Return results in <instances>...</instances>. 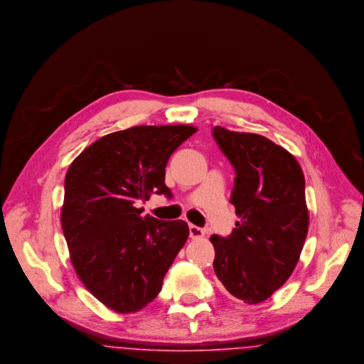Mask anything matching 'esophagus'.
Instances as JSON below:
<instances>
[{"instance_id":"esophagus-1","label":"esophagus","mask_w":364,"mask_h":364,"mask_svg":"<svg viewBox=\"0 0 364 364\" xmlns=\"http://www.w3.org/2000/svg\"><path fill=\"white\" fill-rule=\"evenodd\" d=\"M189 237L192 240H198V238H202L204 237V230L199 226H195V225H191L189 226Z\"/></svg>"}]
</instances>
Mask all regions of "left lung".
I'll return each instance as SVG.
<instances>
[{"instance_id":"obj_1","label":"left lung","mask_w":364,"mask_h":364,"mask_svg":"<svg viewBox=\"0 0 364 364\" xmlns=\"http://www.w3.org/2000/svg\"><path fill=\"white\" fill-rule=\"evenodd\" d=\"M213 135L235 171L230 203L240 218L229 237H210L214 271L235 298L260 304L299 260L309 229L305 177L291 153L262 135L220 126Z\"/></svg>"}]
</instances>
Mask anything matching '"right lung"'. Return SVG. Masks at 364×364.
<instances>
[{
    "label": "right lung",
    "mask_w": 364,
    "mask_h": 364,
    "mask_svg": "<svg viewBox=\"0 0 364 364\" xmlns=\"http://www.w3.org/2000/svg\"><path fill=\"white\" fill-rule=\"evenodd\" d=\"M196 127L135 126L104 135L72 162L60 211L70 260L89 292L127 314L149 305L188 238L184 220L142 217L139 200L172 196L165 166Z\"/></svg>",
    "instance_id": "1"
}]
</instances>
